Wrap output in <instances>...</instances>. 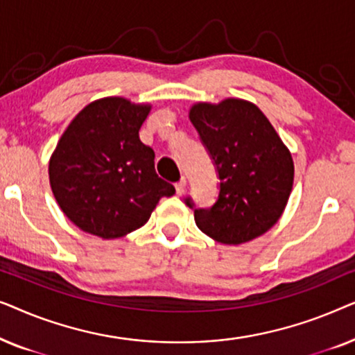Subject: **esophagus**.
Here are the masks:
<instances>
[{"mask_svg":"<svg viewBox=\"0 0 355 355\" xmlns=\"http://www.w3.org/2000/svg\"><path fill=\"white\" fill-rule=\"evenodd\" d=\"M184 191H186V178H181V181L176 182V192H178V196H182Z\"/></svg>","mask_w":355,"mask_h":355,"instance_id":"esophagus-1","label":"esophagus"}]
</instances>
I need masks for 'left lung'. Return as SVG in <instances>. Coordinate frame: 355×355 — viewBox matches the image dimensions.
Returning <instances> with one entry per match:
<instances>
[{"mask_svg": "<svg viewBox=\"0 0 355 355\" xmlns=\"http://www.w3.org/2000/svg\"><path fill=\"white\" fill-rule=\"evenodd\" d=\"M191 118L218 176V197L193 210L198 230L221 244H242L270 230L288 203L294 181L289 150L265 114L249 101L192 106Z\"/></svg>", "mask_w": 355, "mask_h": 355, "instance_id": "1", "label": "left lung"}]
</instances>
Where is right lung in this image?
<instances>
[{"instance_id": "1", "label": "right lung", "mask_w": 355, "mask_h": 355, "mask_svg": "<svg viewBox=\"0 0 355 355\" xmlns=\"http://www.w3.org/2000/svg\"><path fill=\"white\" fill-rule=\"evenodd\" d=\"M150 106L103 98L85 106L62 134L50 184L64 215L82 231L116 239L148 221L174 186L155 171V152L139 130Z\"/></svg>"}]
</instances>
